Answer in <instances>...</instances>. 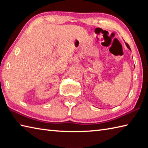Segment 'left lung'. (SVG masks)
<instances>
[{
  "mask_svg": "<svg viewBox=\"0 0 148 148\" xmlns=\"http://www.w3.org/2000/svg\"><path fill=\"white\" fill-rule=\"evenodd\" d=\"M125 45H126V46H127V48H128V49H129L130 50V51H131V49H130V46H129V45H128V44H127V43H126V42H125Z\"/></svg>",
  "mask_w": 148,
  "mask_h": 148,
  "instance_id": "1",
  "label": "left lung"
}]
</instances>
